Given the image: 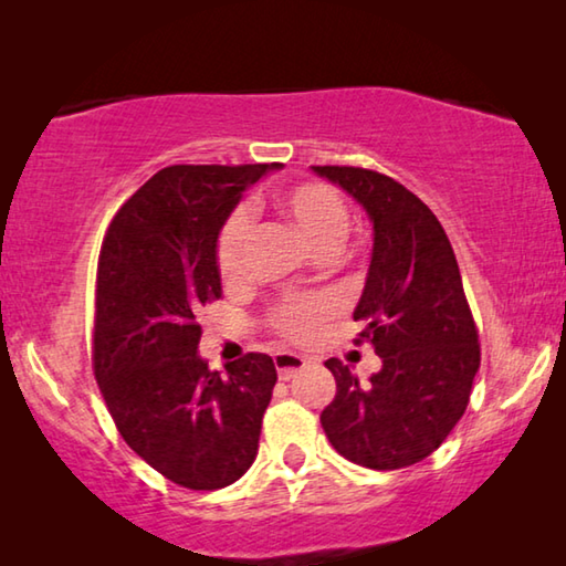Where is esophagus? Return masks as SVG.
I'll return each instance as SVG.
<instances>
[{
  "label": "esophagus",
  "mask_w": 566,
  "mask_h": 566,
  "mask_svg": "<svg viewBox=\"0 0 566 566\" xmlns=\"http://www.w3.org/2000/svg\"><path fill=\"white\" fill-rule=\"evenodd\" d=\"M274 367H276V375H280L282 381H290L296 371H302L306 367V359L294 352H280L274 357Z\"/></svg>",
  "instance_id": "obj_1"
}]
</instances>
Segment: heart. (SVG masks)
<instances>
[{
  "instance_id": "b5f03b06",
  "label": "heart",
  "mask_w": 566,
  "mask_h": 566,
  "mask_svg": "<svg viewBox=\"0 0 566 566\" xmlns=\"http://www.w3.org/2000/svg\"><path fill=\"white\" fill-rule=\"evenodd\" d=\"M274 205L314 254L337 252L349 227L347 205H344L337 189L322 185V181H300V185L282 189ZM249 234H252V224H249V214L244 209H234L217 234V270L222 282L229 286L244 280ZM327 312L329 306L322 300H286L274 306L272 324L284 337L294 342H310L317 337Z\"/></svg>"
}]
</instances>
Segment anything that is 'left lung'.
Returning a JSON list of instances; mask_svg holds the SVG:
<instances>
[{
    "label": "left lung",
    "mask_w": 566,
    "mask_h": 566,
    "mask_svg": "<svg viewBox=\"0 0 566 566\" xmlns=\"http://www.w3.org/2000/svg\"><path fill=\"white\" fill-rule=\"evenodd\" d=\"M367 212L375 232L354 322L381 357L367 385L327 359L337 395L322 411L337 452L367 469L417 464L444 442L469 405L479 334L442 224L417 195L379 171L312 167ZM357 339V342H361Z\"/></svg>",
    "instance_id": "left-lung-1"
}]
</instances>
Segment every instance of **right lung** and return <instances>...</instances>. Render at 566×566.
<instances>
[{"mask_svg":"<svg viewBox=\"0 0 566 566\" xmlns=\"http://www.w3.org/2000/svg\"><path fill=\"white\" fill-rule=\"evenodd\" d=\"M282 165H175L122 205L102 242L94 377L134 452L187 490H222L252 467L272 399V357L227 375L199 357L197 312L222 296L217 234L242 191Z\"/></svg>","mask_w":566,"mask_h":566,"instance_id":"1","label":"right lung"}]
</instances>
